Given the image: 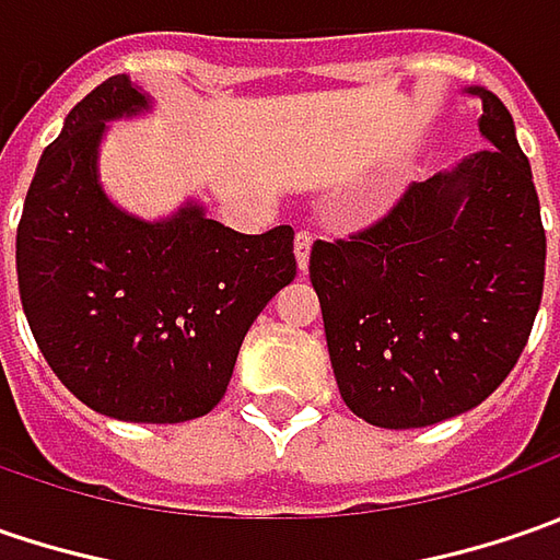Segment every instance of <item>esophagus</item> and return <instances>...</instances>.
Listing matches in <instances>:
<instances>
[{"label": "esophagus", "instance_id": "34e87169", "mask_svg": "<svg viewBox=\"0 0 560 560\" xmlns=\"http://www.w3.org/2000/svg\"><path fill=\"white\" fill-rule=\"evenodd\" d=\"M314 236L308 230H299L295 233V261H299V270H308V255H312Z\"/></svg>", "mask_w": 560, "mask_h": 560}]
</instances>
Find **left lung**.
Here are the masks:
<instances>
[{
  "mask_svg": "<svg viewBox=\"0 0 560 560\" xmlns=\"http://www.w3.org/2000/svg\"><path fill=\"white\" fill-rule=\"evenodd\" d=\"M489 145L411 184L364 233L314 243L308 273L342 401L386 430L430 427L489 398L542 302L546 230L514 120L486 86Z\"/></svg>",
  "mask_w": 560,
  "mask_h": 560,
  "instance_id": "left-lung-1",
  "label": "left lung"
}]
</instances>
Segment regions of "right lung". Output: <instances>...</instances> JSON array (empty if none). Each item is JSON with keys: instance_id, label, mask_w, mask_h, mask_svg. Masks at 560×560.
Wrapping results in <instances>:
<instances>
[{"instance_id": "1", "label": "right lung", "mask_w": 560, "mask_h": 560, "mask_svg": "<svg viewBox=\"0 0 560 560\" xmlns=\"http://www.w3.org/2000/svg\"><path fill=\"white\" fill-rule=\"evenodd\" d=\"M152 98L127 74L80 98L43 152L18 224V290L55 376L115 420L208 415L233 376L252 320L295 277L292 226L246 236L186 199L145 221L102 186L112 120Z\"/></svg>"}]
</instances>
